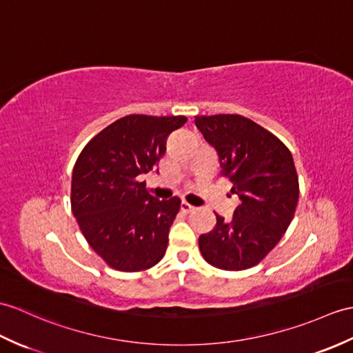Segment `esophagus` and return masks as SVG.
Masks as SVG:
<instances>
[{
  "label": "esophagus",
  "mask_w": 353,
  "mask_h": 353,
  "mask_svg": "<svg viewBox=\"0 0 353 353\" xmlns=\"http://www.w3.org/2000/svg\"><path fill=\"white\" fill-rule=\"evenodd\" d=\"M180 209H182V212H185V214H188V212H192L195 208L191 206V204L188 201L182 200V203H180Z\"/></svg>",
  "instance_id": "esophagus-1"
}]
</instances>
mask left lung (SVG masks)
Listing matches in <instances>:
<instances>
[{"instance_id":"1","label":"left lung","mask_w":353,"mask_h":353,"mask_svg":"<svg viewBox=\"0 0 353 353\" xmlns=\"http://www.w3.org/2000/svg\"><path fill=\"white\" fill-rule=\"evenodd\" d=\"M195 126L215 147L221 174L239 195L230 223L199 237L203 259L223 270L259 265L288 230L299 199V180L290 150L280 138L239 114L195 116Z\"/></svg>"}]
</instances>
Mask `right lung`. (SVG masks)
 I'll return each instance as SVG.
<instances>
[{"label": "right lung", "mask_w": 353, "mask_h": 353, "mask_svg": "<svg viewBox=\"0 0 353 353\" xmlns=\"http://www.w3.org/2000/svg\"><path fill=\"white\" fill-rule=\"evenodd\" d=\"M185 116L130 114L85 144L72 173L70 204L85 241L110 268L139 272L167 251L179 196L158 200L138 176L149 173L165 152L167 137Z\"/></svg>", "instance_id": "add662e5"}]
</instances>
